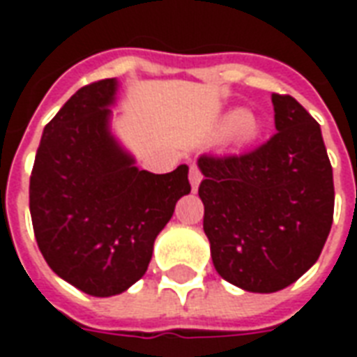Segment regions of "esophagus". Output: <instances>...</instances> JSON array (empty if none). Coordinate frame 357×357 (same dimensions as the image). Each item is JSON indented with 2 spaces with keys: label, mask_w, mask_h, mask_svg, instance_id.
<instances>
[{
  "label": "esophagus",
  "mask_w": 357,
  "mask_h": 357,
  "mask_svg": "<svg viewBox=\"0 0 357 357\" xmlns=\"http://www.w3.org/2000/svg\"><path fill=\"white\" fill-rule=\"evenodd\" d=\"M189 181H191L193 191H197V189H199V185H201L202 174H201V170H199V166H197V164H191V168H189Z\"/></svg>",
  "instance_id": "obj_1"
}]
</instances>
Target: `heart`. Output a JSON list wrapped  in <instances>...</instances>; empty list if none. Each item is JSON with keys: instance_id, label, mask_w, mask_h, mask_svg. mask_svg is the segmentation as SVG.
<instances>
[{"instance_id": "b5f03b06", "label": "heart", "mask_w": 357, "mask_h": 357, "mask_svg": "<svg viewBox=\"0 0 357 357\" xmlns=\"http://www.w3.org/2000/svg\"><path fill=\"white\" fill-rule=\"evenodd\" d=\"M225 133H229V135H239L243 139H252L256 137L258 133H260V122H258V118H255L252 114H248L245 110L235 109L231 112H227L224 118V124H222Z\"/></svg>"}]
</instances>
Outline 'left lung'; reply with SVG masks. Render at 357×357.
Instances as JSON below:
<instances>
[{
    "label": "left lung",
    "instance_id": "1",
    "mask_svg": "<svg viewBox=\"0 0 357 357\" xmlns=\"http://www.w3.org/2000/svg\"><path fill=\"white\" fill-rule=\"evenodd\" d=\"M277 133L247 155L201 156L204 233L220 275L277 292L321 255L335 187L321 128L291 95H271Z\"/></svg>",
    "mask_w": 357,
    "mask_h": 357
}]
</instances>
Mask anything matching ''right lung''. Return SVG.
Listing matches in <instances>:
<instances>
[{
	"label": "right lung",
	"instance_id": "1",
	"mask_svg": "<svg viewBox=\"0 0 357 357\" xmlns=\"http://www.w3.org/2000/svg\"><path fill=\"white\" fill-rule=\"evenodd\" d=\"M116 78L95 82L43 128L30 176L38 247L61 279L107 298L145 275L153 245L176 202L189 195V166L139 170L110 130Z\"/></svg>",
	"mask_w": 357,
	"mask_h": 357
}]
</instances>
